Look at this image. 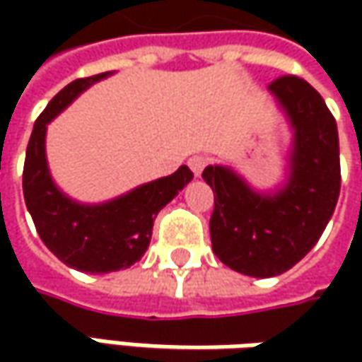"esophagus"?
Wrapping results in <instances>:
<instances>
[{
    "mask_svg": "<svg viewBox=\"0 0 362 362\" xmlns=\"http://www.w3.org/2000/svg\"><path fill=\"white\" fill-rule=\"evenodd\" d=\"M207 163H209V159H207L205 155H193V157L189 159V167H191V171L195 173V177H199Z\"/></svg>",
    "mask_w": 362,
    "mask_h": 362,
    "instance_id": "1",
    "label": "esophagus"
}]
</instances>
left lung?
Here are the masks:
<instances>
[{"label":"left lung","instance_id":"1","mask_svg":"<svg viewBox=\"0 0 362 362\" xmlns=\"http://www.w3.org/2000/svg\"><path fill=\"white\" fill-rule=\"evenodd\" d=\"M268 90L294 131L288 183L276 193H256L228 167L203 171L214 189V254L254 278H272L298 264L320 240L341 193L339 131L322 96L298 76L276 78Z\"/></svg>","mask_w":362,"mask_h":362}]
</instances>
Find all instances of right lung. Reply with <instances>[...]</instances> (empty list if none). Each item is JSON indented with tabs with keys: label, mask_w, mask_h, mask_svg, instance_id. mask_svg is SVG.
Returning a JSON list of instances; mask_svg holds the SVG:
<instances>
[{
	"label": "right lung",
	"mask_w": 362,
	"mask_h": 362,
	"mask_svg": "<svg viewBox=\"0 0 362 362\" xmlns=\"http://www.w3.org/2000/svg\"><path fill=\"white\" fill-rule=\"evenodd\" d=\"M108 76L78 78L58 92L37 117L23 163V199L42 242L66 266L90 274L129 268L148 247L160 209L193 179L187 165L173 175L132 189L100 205H82L54 185L46 163V127L78 94Z\"/></svg>",
	"instance_id": "1"
}]
</instances>
